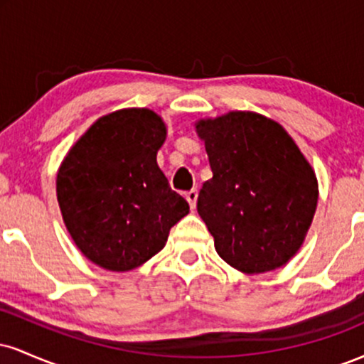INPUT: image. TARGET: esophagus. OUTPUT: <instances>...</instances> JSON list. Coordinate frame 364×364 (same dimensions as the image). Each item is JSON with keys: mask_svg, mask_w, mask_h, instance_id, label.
Instances as JSON below:
<instances>
[{"mask_svg": "<svg viewBox=\"0 0 364 364\" xmlns=\"http://www.w3.org/2000/svg\"><path fill=\"white\" fill-rule=\"evenodd\" d=\"M185 198L188 200V203H190V207H191V210H195V207H196V198H198V191L195 190H190V191H186L185 193Z\"/></svg>", "mask_w": 364, "mask_h": 364, "instance_id": "esophagus-1", "label": "esophagus"}]
</instances>
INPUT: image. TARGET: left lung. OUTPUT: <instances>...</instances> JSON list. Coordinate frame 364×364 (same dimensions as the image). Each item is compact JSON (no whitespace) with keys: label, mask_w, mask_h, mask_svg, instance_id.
<instances>
[{"label":"left lung","mask_w":364,"mask_h":364,"mask_svg":"<svg viewBox=\"0 0 364 364\" xmlns=\"http://www.w3.org/2000/svg\"><path fill=\"white\" fill-rule=\"evenodd\" d=\"M212 176L198 195V214L215 252L243 274L286 265L310 229L318 181L311 164L277 121L229 111L195 123Z\"/></svg>","instance_id":"left-lung-1"}]
</instances>
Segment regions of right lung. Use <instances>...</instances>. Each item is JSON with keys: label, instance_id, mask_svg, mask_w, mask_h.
Here are the masks:
<instances>
[{"label": "right lung", "instance_id": "1", "mask_svg": "<svg viewBox=\"0 0 364 364\" xmlns=\"http://www.w3.org/2000/svg\"><path fill=\"white\" fill-rule=\"evenodd\" d=\"M164 119L147 107L102 116L75 141L56 176L63 223L92 263L128 272L164 248L190 205L157 166Z\"/></svg>", "mask_w": 364, "mask_h": 364}]
</instances>
